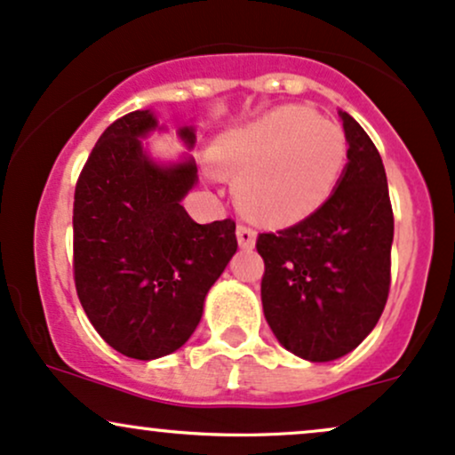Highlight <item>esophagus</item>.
Instances as JSON below:
<instances>
[{"instance_id": "34e87169", "label": "esophagus", "mask_w": 455, "mask_h": 455, "mask_svg": "<svg viewBox=\"0 0 455 455\" xmlns=\"http://www.w3.org/2000/svg\"><path fill=\"white\" fill-rule=\"evenodd\" d=\"M236 236H238V244L243 249H253L255 247V238H258V234H255L253 228L244 226V223H238Z\"/></svg>"}]
</instances>
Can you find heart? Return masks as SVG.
Segmentation results:
<instances>
[{
    "instance_id": "b5f03b06",
    "label": "heart",
    "mask_w": 455,
    "mask_h": 455,
    "mask_svg": "<svg viewBox=\"0 0 455 455\" xmlns=\"http://www.w3.org/2000/svg\"><path fill=\"white\" fill-rule=\"evenodd\" d=\"M217 164L236 176L238 204L247 215L287 226L313 215L334 191L347 159L339 123L307 106H281L215 148Z\"/></svg>"
}]
</instances>
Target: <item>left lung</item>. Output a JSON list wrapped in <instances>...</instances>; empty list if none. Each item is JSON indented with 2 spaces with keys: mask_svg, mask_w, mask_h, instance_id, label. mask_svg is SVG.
<instances>
[{
  "mask_svg": "<svg viewBox=\"0 0 455 455\" xmlns=\"http://www.w3.org/2000/svg\"><path fill=\"white\" fill-rule=\"evenodd\" d=\"M345 174L313 215L261 232V304L279 343L311 362L354 351L386 308L394 212L381 155L347 112Z\"/></svg>",
  "mask_w": 455,
  "mask_h": 455,
  "instance_id": "8db88e82",
  "label": "left lung"
}]
</instances>
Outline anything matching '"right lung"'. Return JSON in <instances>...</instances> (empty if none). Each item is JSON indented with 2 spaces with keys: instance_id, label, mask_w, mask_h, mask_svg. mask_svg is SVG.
<instances>
[{
  "instance_id": "obj_1",
  "label": "right lung",
  "mask_w": 455,
  "mask_h": 455,
  "mask_svg": "<svg viewBox=\"0 0 455 455\" xmlns=\"http://www.w3.org/2000/svg\"><path fill=\"white\" fill-rule=\"evenodd\" d=\"M157 125L133 110L106 127L74 191V285L91 325L119 354L155 360L187 343L204 298L236 253V221L200 226L180 206L196 164L159 168L138 136ZM187 144L194 132L180 130Z\"/></svg>"
}]
</instances>
